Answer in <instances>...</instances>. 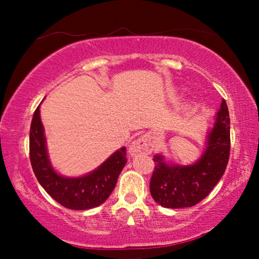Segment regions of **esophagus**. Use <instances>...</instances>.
I'll use <instances>...</instances> for the list:
<instances>
[{"mask_svg":"<svg viewBox=\"0 0 259 259\" xmlns=\"http://www.w3.org/2000/svg\"><path fill=\"white\" fill-rule=\"evenodd\" d=\"M152 150H153V146H152L150 139L147 137H140L138 138L131 144L130 146V154L131 155H137L140 153H151Z\"/></svg>","mask_w":259,"mask_h":259,"instance_id":"esophagus-1","label":"esophagus"}]
</instances>
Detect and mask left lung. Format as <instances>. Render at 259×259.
<instances>
[{
    "mask_svg": "<svg viewBox=\"0 0 259 259\" xmlns=\"http://www.w3.org/2000/svg\"><path fill=\"white\" fill-rule=\"evenodd\" d=\"M230 157V116L225 100L208 131L206 147L192 165L167 164L155 154L150 183L152 198L167 208L191 207L208 196L224 175Z\"/></svg>",
    "mask_w": 259,
    "mask_h": 259,
    "instance_id": "left-lung-1",
    "label": "left lung"
}]
</instances>
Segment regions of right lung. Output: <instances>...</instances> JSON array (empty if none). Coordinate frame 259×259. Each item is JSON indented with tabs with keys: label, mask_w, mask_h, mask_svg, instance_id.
<instances>
[{
	"label": "right lung",
	"mask_w": 259,
	"mask_h": 259,
	"mask_svg": "<svg viewBox=\"0 0 259 259\" xmlns=\"http://www.w3.org/2000/svg\"><path fill=\"white\" fill-rule=\"evenodd\" d=\"M29 155L38 183L53 199L70 210H88L109 197L126 165V147L114 152L98 168L82 177H63L53 168L48 158L40 106L34 112L29 133Z\"/></svg>",
	"instance_id": "obj_1"
}]
</instances>
